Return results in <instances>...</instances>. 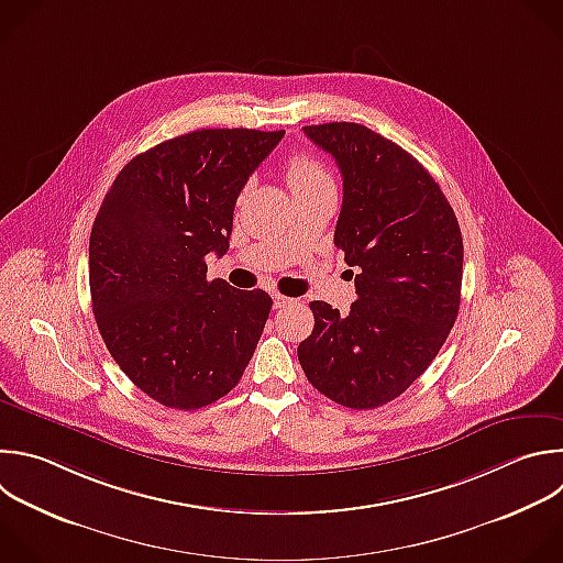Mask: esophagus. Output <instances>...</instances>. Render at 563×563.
Segmentation results:
<instances>
[{"mask_svg":"<svg viewBox=\"0 0 563 563\" xmlns=\"http://www.w3.org/2000/svg\"><path fill=\"white\" fill-rule=\"evenodd\" d=\"M291 302H294V298H287V296H283V294H274V307H276V309L287 307V305H291Z\"/></svg>","mask_w":563,"mask_h":563,"instance_id":"esophagus-1","label":"esophagus"}]
</instances>
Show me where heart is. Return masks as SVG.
<instances>
[{
	"label": "heart",
	"instance_id": "1",
	"mask_svg": "<svg viewBox=\"0 0 563 563\" xmlns=\"http://www.w3.org/2000/svg\"><path fill=\"white\" fill-rule=\"evenodd\" d=\"M285 174H287V183H289L294 195L316 190V187L333 185L327 165L307 152L291 154L285 163Z\"/></svg>",
	"mask_w": 563,
	"mask_h": 563
}]
</instances>
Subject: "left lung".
<instances>
[{
  "mask_svg": "<svg viewBox=\"0 0 563 563\" xmlns=\"http://www.w3.org/2000/svg\"><path fill=\"white\" fill-rule=\"evenodd\" d=\"M302 130L342 174L333 243L360 274L346 316L309 302L316 322L298 360L329 400L376 409L422 376L455 324L462 232L435 178L394 141L349 121Z\"/></svg>",
  "mask_w": 563,
  "mask_h": 563,
  "instance_id": "left-lung-1",
  "label": "left lung"
}]
</instances>
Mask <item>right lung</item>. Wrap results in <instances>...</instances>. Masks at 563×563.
Segmentation results:
<instances>
[{"instance_id":"right-lung-1","label":"right lung","mask_w":563,"mask_h":563,"mask_svg":"<svg viewBox=\"0 0 563 563\" xmlns=\"http://www.w3.org/2000/svg\"><path fill=\"white\" fill-rule=\"evenodd\" d=\"M283 130H195L134 156L90 232L99 333L125 376L178 411L230 394L272 309L263 289L208 280L206 256L230 250L234 206Z\"/></svg>"}]
</instances>
